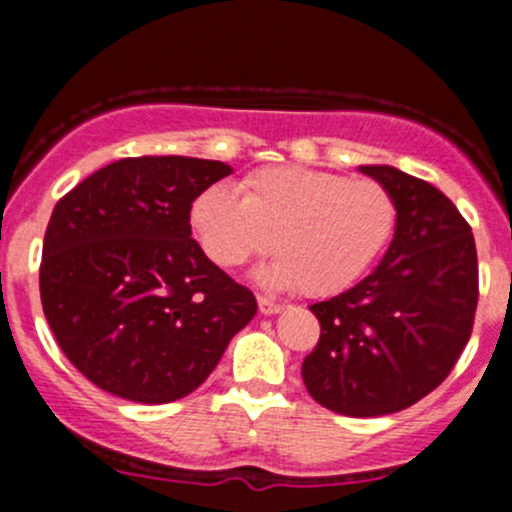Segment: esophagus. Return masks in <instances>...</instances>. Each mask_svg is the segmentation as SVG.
<instances>
[{
  "label": "esophagus",
  "mask_w": 512,
  "mask_h": 512,
  "mask_svg": "<svg viewBox=\"0 0 512 512\" xmlns=\"http://www.w3.org/2000/svg\"><path fill=\"white\" fill-rule=\"evenodd\" d=\"M257 307H260L262 314H277V312H282V304H277L275 299L265 297V294H260V297H257Z\"/></svg>",
  "instance_id": "obj_1"
}]
</instances>
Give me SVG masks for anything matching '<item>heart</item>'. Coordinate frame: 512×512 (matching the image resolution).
<instances>
[{"label":"heart","instance_id":"heart-1","mask_svg":"<svg viewBox=\"0 0 512 512\" xmlns=\"http://www.w3.org/2000/svg\"><path fill=\"white\" fill-rule=\"evenodd\" d=\"M190 227L215 265L240 267L277 252L257 277L327 297L354 285L389 245L396 203L376 180L277 165L245 178L242 195L208 185L190 203Z\"/></svg>","mask_w":512,"mask_h":512}]
</instances>
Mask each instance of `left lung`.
<instances>
[{
  "instance_id": "8db88e82",
  "label": "left lung",
  "mask_w": 512,
  "mask_h": 512,
  "mask_svg": "<svg viewBox=\"0 0 512 512\" xmlns=\"http://www.w3.org/2000/svg\"><path fill=\"white\" fill-rule=\"evenodd\" d=\"M359 170L394 198V240L359 285L309 307L322 334L302 379L324 409L366 418L409 409L451 374L476 317L478 255L441 190L391 165Z\"/></svg>"
}]
</instances>
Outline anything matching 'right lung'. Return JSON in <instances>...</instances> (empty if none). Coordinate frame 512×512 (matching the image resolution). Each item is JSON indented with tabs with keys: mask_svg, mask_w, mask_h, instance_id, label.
<instances>
[{
	"mask_svg": "<svg viewBox=\"0 0 512 512\" xmlns=\"http://www.w3.org/2000/svg\"><path fill=\"white\" fill-rule=\"evenodd\" d=\"M232 168L185 156L123 158L56 203L41 252L46 322L98 389L168 404L198 389L257 299L190 237V203Z\"/></svg>",
	"mask_w": 512,
	"mask_h": 512,
	"instance_id": "add662e5",
	"label": "right lung"
}]
</instances>
